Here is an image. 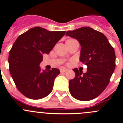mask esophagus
<instances>
[{"label": "esophagus", "instance_id": "34e87169", "mask_svg": "<svg viewBox=\"0 0 123 123\" xmlns=\"http://www.w3.org/2000/svg\"><path fill=\"white\" fill-rule=\"evenodd\" d=\"M61 73H66L68 71L67 69H61Z\"/></svg>", "mask_w": 123, "mask_h": 123}]
</instances>
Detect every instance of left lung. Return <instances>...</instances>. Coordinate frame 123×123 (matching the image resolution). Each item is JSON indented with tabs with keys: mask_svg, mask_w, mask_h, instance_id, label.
Instances as JSON below:
<instances>
[{
	"mask_svg": "<svg viewBox=\"0 0 123 123\" xmlns=\"http://www.w3.org/2000/svg\"><path fill=\"white\" fill-rule=\"evenodd\" d=\"M66 35L80 42V60L87 67L85 73L73 69L75 76L69 81V92L77 100L93 99L110 83L115 67L114 49L104 34L90 27L68 31Z\"/></svg>",
	"mask_w": 123,
	"mask_h": 123,
	"instance_id": "1",
	"label": "left lung"
}]
</instances>
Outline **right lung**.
Wrapping results in <instances>:
<instances>
[{
    "label": "right lung",
    "mask_w": 123,
    "mask_h": 123,
    "mask_svg": "<svg viewBox=\"0 0 123 123\" xmlns=\"http://www.w3.org/2000/svg\"><path fill=\"white\" fill-rule=\"evenodd\" d=\"M66 31H50L40 27L21 34L9 54V67L18 90L31 99H40L52 92L59 69L43 70V54H49Z\"/></svg>",
    "instance_id": "obj_1"
}]
</instances>
